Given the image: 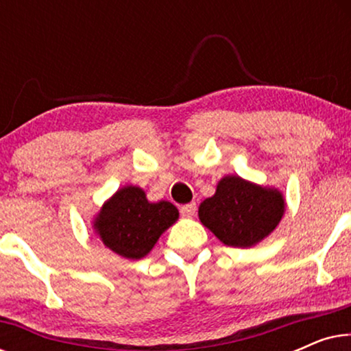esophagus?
<instances>
[{
    "mask_svg": "<svg viewBox=\"0 0 351 351\" xmlns=\"http://www.w3.org/2000/svg\"><path fill=\"white\" fill-rule=\"evenodd\" d=\"M180 214L184 215V217H193V215L196 214V203H189V204L182 206Z\"/></svg>",
    "mask_w": 351,
    "mask_h": 351,
    "instance_id": "esophagus-1",
    "label": "esophagus"
}]
</instances>
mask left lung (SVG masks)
Returning a JSON list of instances; mask_svg holds the SVG:
<instances>
[{"mask_svg":"<svg viewBox=\"0 0 351 351\" xmlns=\"http://www.w3.org/2000/svg\"><path fill=\"white\" fill-rule=\"evenodd\" d=\"M285 210L281 190L225 176L215 193L199 204L198 217L225 246L252 247L280 225Z\"/></svg>","mask_w":351,"mask_h":351,"instance_id":"obj_1","label":"left lung"}]
</instances>
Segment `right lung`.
Listing matches in <instances>:
<instances>
[{"label": "right lung", "instance_id": "add662e5", "mask_svg": "<svg viewBox=\"0 0 351 351\" xmlns=\"http://www.w3.org/2000/svg\"><path fill=\"white\" fill-rule=\"evenodd\" d=\"M177 219L179 210L169 201L152 203L141 186L124 185L102 204L93 228L110 251L128 261H138Z\"/></svg>", "mask_w": 351, "mask_h": 351}]
</instances>
